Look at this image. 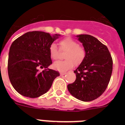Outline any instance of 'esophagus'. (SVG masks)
Masks as SVG:
<instances>
[{
  "mask_svg": "<svg viewBox=\"0 0 125 125\" xmlns=\"http://www.w3.org/2000/svg\"><path fill=\"white\" fill-rule=\"evenodd\" d=\"M66 74V73H65V72H60V75H65Z\"/></svg>",
  "mask_w": 125,
  "mask_h": 125,
  "instance_id": "obj_1",
  "label": "esophagus"
}]
</instances>
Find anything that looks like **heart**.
Wrapping results in <instances>:
<instances>
[{"label": "heart", "instance_id": "b5f03b06", "mask_svg": "<svg viewBox=\"0 0 125 125\" xmlns=\"http://www.w3.org/2000/svg\"><path fill=\"white\" fill-rule=\"evenodd\" d=\"M62 51H66L64 58L65 60H59L54 63L53 66L59 71H66L73 68L74 65L78 66L85 59L86 52L83 47L80 46L79 43L70 37L62 39L59 43ZM49 52L51 58L56 60L59 57V51L54 43L51 44L49 48Z\"/></svg>", "mask_w": 125, "mask_h": 125}]
</instances>
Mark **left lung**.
<instances>
[{
    "label": "left lung",
    "instance_id": "1",
    "mask_svg": "<svg viewBox=\"0 0 125 125\" xmlns=\"http://www.w3.org/2000/svg\"><path fill=\"white\" fill-rule=\"evenodd\" d=\"M86 52L85 59L74 73L75 82L67 86L70 94L83 102L97 99L108 86L113 71V59L106 46L91 35L76 36Z\"/></svg>",
    "mask_w": 125,
    "mask_h": 125
}]
</instances>
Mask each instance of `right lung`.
Here are the masks:
<instances>
[{"label":"right lung","instance_id":"right-lung-1","mask_svg":"<svg viewBox=\"0 0 125 125\" xmlns=\"http://www.w3.org/2000/svg\"><path fill=\"white\" fill-rule=\"evenodd\" d=\"M60 34L51 36L43 31L28 32L11 44L8 61L11 83L20 94L36 98L45 94L59 76L58 71L48 68L52 64L49 48ZM45 70L39 72V68Z\"/></svg>","mask_w":125,"mask_h":125}]
</instances>
